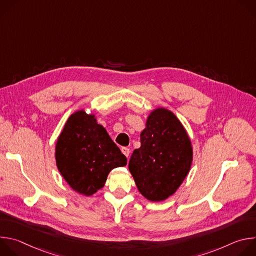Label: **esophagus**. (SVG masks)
I'll return each instance as SVG.
<instances>
[{"instance_id": "obj_1", "label": "esophagus", "mask_w": 256, "mask_h": 256, "mask_svg": "<svg viewBox=\"0 0 256 256\" xmlns=\"http://www.w3.org/2000/svg\"><path fill=\"white\" fill-rule=\"evenodd\" d=\"M122 154L126 157V158H128V156H130V150L128 149V148H126V147H124V148H122Z\"/></svg>"}]
</instances>
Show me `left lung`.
<instances>
[{"mask_svg":"<svg viewBox=\"0 0 256 256\" xmlns=\"http://www.w3.org/2000/svg\"><path fill=\"white\" fill-rule=\"evenodd\" d=\"M192 163V147L186 128L168 109L156 108L128 163L138 192L151 202L168 198L188 176Z\"/></svg>","mask_w":256,"mask_h":256,"instance_id":"left-lung-1","label":"left lung"}]
</instances>
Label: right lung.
<instances>
[{"mask_svg": "<svg viewBox=\"0 0 256 256\" xmlns=\"http://www.w3.org/2000/svg\"><path fill=\"white\" fill-rule=\"evenodd\" d=\"M56 162L68 184L90 196L104 186L109 172L128 160L95 116L82 109L68 118L56 144Z\"/></svg>", "mask_w": 256, "mask_h": 256, "instance_id": "add662e5", "label": "right lung"}]
</instances>
